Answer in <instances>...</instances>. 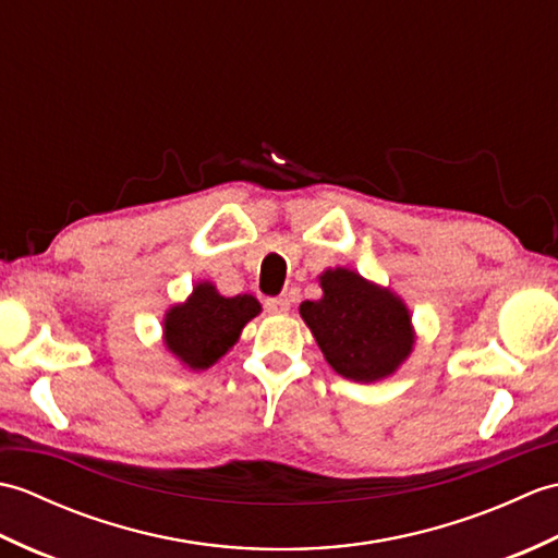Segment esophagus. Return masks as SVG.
<instances>
[{"label": "esophagus", "mask_w": 558, "mask_h": 558, "mask_svg": "<svg viewBox=\"0 0 558 558\" xmlns=\"http://www.w3.org/2000/svg\"><path fill=\"white\" fill-rule=\"evenodd\" d=\"M266 310L270 314H288L290 312V300L288 298H268Z\"/></svg>", "instance_id": "esophagus-1"}]
</instances>
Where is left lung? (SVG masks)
<instances>
[{
  "label": "left lung",
  "instance_id": "8db88e82",
  "mask_svg": "<svg viewBox=\"0 0 558 558\" xmlns=\"http://www.w3.org/2000/svg\"><path fill=\"white\" fill-rule=\"evenodd\" d=\"M322 288L324 298L302 302L300 314L328 364L352 381L393 374L414 342L405 304L348 268L326 270Z\"/></svg>",
  "mask_w": 558,
  "mask_h": 558
}]
</instances>
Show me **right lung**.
Masks as SVG:
<instances>
[{"label": "right lung", "instance_id": "1", "mask_svg": "<svg viewBox=\"0 0 558 558\" xmlns=\"http://www.w3.org/2000/svg\"><path fill=\"white\" fill-rule=\"evenodd\" d=\"M258 312L260 304L252 294L222 298L210 282H201L192 298L165 316V345L192 369H208Z\"/></svg>", "mask_w": 558, "mask_h": 558}]
</instances>
